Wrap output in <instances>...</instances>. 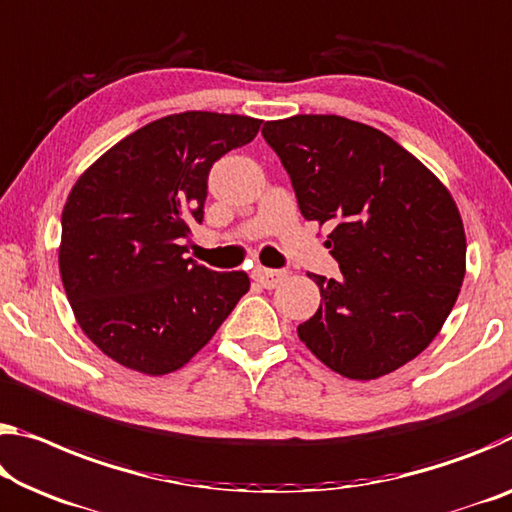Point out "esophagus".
<instances>
[{
  "mask_svg": "<svg viewBox=\"0 0 512 512\" xmlns=\"http://www.w3.org/2000/svg\"><path fill=\"white\" fill-rule=\"evenodd\" d=\"M287 278L285 271H275V269H264V266H255L253 269V280L259 282L264 289H273L278 287L282 280Z\"/></svg>",
  "mask_w": 512,
  "mask_h": 512,
  "instance_id": "esophagus-1",
  "label": "esophagus"
}]
</instances>
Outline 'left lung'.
I'll list each match as a JSON object with an SVG mask.
<instances>
[{
	"mask_svg": "<svg viewBox=\"0 0 512 512\" xmlns=\"http://www.w3.org/2000/svg\"><path fill=\"white\" fill-rule=\"evenodd\" d=\"M307 221L328 223L342 278L310 275L321 305L300 342L332 371L373 380L415 360L456 305L465 227L451 193L380 129L342 116L262 127Z\"/></svg>",
	"mask_w": 512,
	"mask_h": 512,
	"instance_id": "1",
	"label": "left lung"
}]
</instances>
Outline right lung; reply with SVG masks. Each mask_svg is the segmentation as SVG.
<instances>
[{"instance_id":"1","label":"right lung","mask_w":512,"mask_h":512,"mask_svg":"<svg viewBox=\"0 0 512 512\" xmlns=\"http://www.w3.org/2000/svg\"><path fill=\"white\" fill-rule=\"evenodd\" d=\"M262 120L184 111L136 129L72 186L61 216L59 269L86 337L127 369L184 367L250 289L184 257L202 223L214 161L250 143Z\"/></svg>"}]
</instances>
